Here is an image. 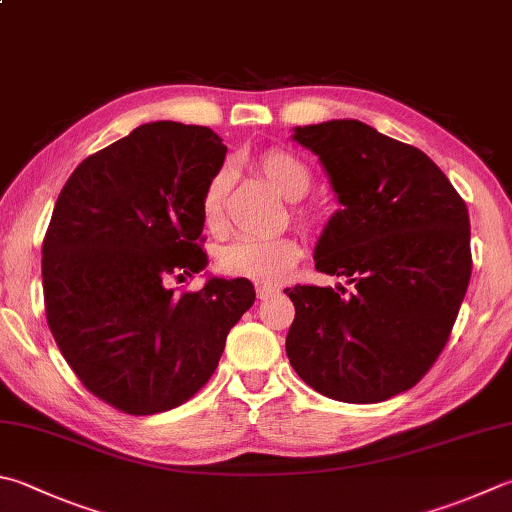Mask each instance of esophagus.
<instances>
[{
	"label": "esophagus",
	"mask_w": 512,
	"mask_h": 512,
	"mask_svg": "<svg viewBox=\"0 0 512 512\" xmlns=\"http://www.w3.org/2000/svg\"><path fill=\"white\" fill-rule=\"evenodd\" d=\"M256 294H258L260 301H267V298H272V296L278 294V287H276V285H269V283L258 285V287H256Z\"/></svg>",
	"instance_id": "obj_1"
}]
</instances>
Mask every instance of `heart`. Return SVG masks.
I'll return each mask as SVG.
<instances>
[{
  "mask_svg": "<svg viewBox=\"0 0 512 512\" xmlns=\"http://www.w3.org/2000/svg\"><path fill=\"white\" fill-rule=\"evenodd\" d=\"M256 169L263 173L278 194L287 200H298L310 189V171L305 162L285 149H265L256 156ZM231 185L229 167H220L207 180L200 198V216L207 229L218 231L223 227L225 200ZM303 249L292 236L254 238L243 236L225 245L218 252L220 272L236 278H249L258 283H278L292 272L301 260Z\"/></svg>",
  "mask_w": 512,
  "mask_h": 512,
  "instance_id": "heart-1",
  "label": "heart"
}]
</instances>
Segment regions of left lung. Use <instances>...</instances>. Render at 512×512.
<instances>
[{
    "mask_svg": "<svg viewBox=\"0 0 512 512\" xmlns=\"http://www.w3.org/2000/svg\"><path fill=\"white\" fill-rule=\"evenodd\" d=\"M341 209L318 238L316 269L339 287L296 285L285 350L325 397L379 403L435 365L472 272L468 207L426 153L359 120L296 127Z\"/></svg>",
    "mask_w": 512,
    "mask_h": 512,
    "instance_id": "8db88e82",
    "label": "left lung"
}]
</instances>
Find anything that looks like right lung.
Listing matches in <instances>:
<instances>
[{"label": "right lung", "mask_w": 512, "mask_h": 512, "mask_svg": "<svg viewBox=\"0 0 512 512\" xmlns=\"http://www.w3.org/2000/svg\"><path fill=\"white\" fill-rule=\"evenodd\" d=\"M227 147L196 124L149 122L82 160L57 196L42 245L46 321L77 379L127 414L189 401L256 301L247 278L202 272L200 198Z\"/></svg>", "instance_id": "add662e5"}]
</instances>
